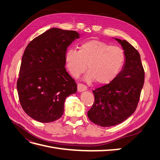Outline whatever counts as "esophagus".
Returning <instances> with one entry per match:
<instances>
[{
    "mask_svg": "<svg viewBox=\"0 0 160 160\" xmlns=\"http://www.w3.org/2000/svg\"><path fill=\"white\" fill-rule=\"evenodd\" d=\"M86 90H87V88L84 85L79 83V84H78V85H77V91H78V92L85 91Z\"/></svg>",
    "mask_w": 160,
    "mask_h": 160,
    "instance_id": "1",
    "label": "esophagus"
}]
</instances>
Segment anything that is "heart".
I'll use <instances>...</instances> for the list:
<instances>
[{
  "label": "heart",
  "instance_id": "b5f03b06",
  "mask_svg": "<svg viewBox=\"0 0 160 160\" xmlns=\"http://www.w3.org/2000/svg\"><path fill=\"white\" fill-rule=\"evenodd\" d=\"M78 51L69 50L65 54V63L74 77L83 72L88 65V72L84 77L86 82L99 85L111 83L122 69L125 61L123 51L99 40L91 39L79 46Z\"/></svg>",
  "mask_w": 160,
  "mask_h": 160
}]
</instances>
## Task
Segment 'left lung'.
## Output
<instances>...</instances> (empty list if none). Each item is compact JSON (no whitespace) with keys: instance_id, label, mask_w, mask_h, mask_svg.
Listing matches in <instances>:
<instances>
[{"instance_id":"1","label":"left lung","mask_w":160,"mask_h":160,"mask_svg":"<svg viewBox=\"0 0 160 160\" xmlns=\"http://www.w3.org/2000/svg\"><path fill=\"white\" fill-rule=\"evenodd\" d=\"M125 54L123 68L110 83L93 91L95 101L89 119L101 127L118 125L137 108L144 83V70L139 52L125 40L113 38Z\"/></svg>"}]
</instances>
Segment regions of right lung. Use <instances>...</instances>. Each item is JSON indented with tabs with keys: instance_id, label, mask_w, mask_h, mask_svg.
Returning a JSON list of instances; mask_svg holds the SVG:
<instances>
[{
	"instance_id": "right-lung-1",
	"label": "right lung",
	"mask_w": 160,
	"mask_h": 160,
	"mask_svg": "<svg viewBox=\"0 0 160 160\" xmlns=\"http://www.w3.org/2000/svg\"><path fill=\"white\" fill-rule=\"evenodd\" d=\"M80 34L52 28L31 41L22 57L17 91L25 112L42 123L59 119L69 95L77 92L65 69L67 48Z\"/></svg>"
}]
</instances>
